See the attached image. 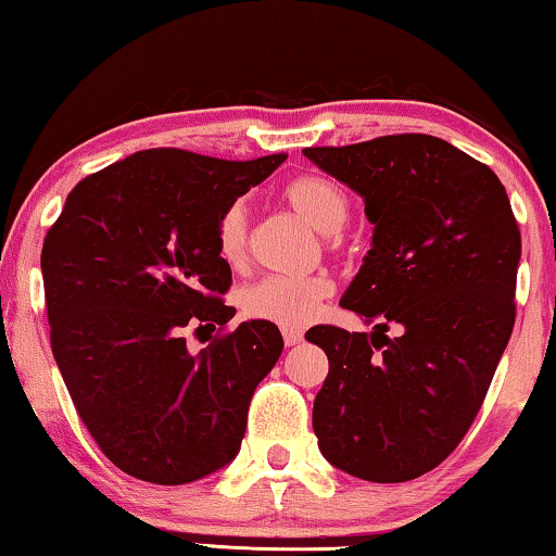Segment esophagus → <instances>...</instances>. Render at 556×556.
Listing matches in <instances>:
<instances>
[{
  "label": "esophagus",
  "instance_id": "obj_1",
  "mask_svg": "<svg viewBox=\"0 0 556 556\" xmlns=\"http://www.w3.org/2000/svg\"><path fill=\"white\" fill-rule=\"evenodd\" d=\"M281 338H285L287 348H294V345H300V342H302L304 332L300 330V327H285V330H281Z\"/></svg>",
  "mask_w": 556,
  "mask_h": 556
}]
</instances>
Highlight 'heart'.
Returning <instances> with one entry per match:
<instances>
[{
  "mask_svg": "<svg viewBox=\"0 0 556 556\" xmlns=\"http://www.w3.org/2000/svg\"><path fill=\"white\" fill-rule=\"evenodd\" d=\"M281 199L312 229L325 233L330 252H342L350 244L345 224L350 218V193L327 176H296L281 189ZM216 252L229 267L247 262V211L241 203L224 208L216 224ZM327 275L264 277L241 292V309L247 317L264 319L281 327H302L317 315L319 304L332 294Z\"/></svg>",
  "mask_w": 556,
  "mask_h": 556,
  "instance_id": "b5f03b06",
  "label": "heart"
}]
</instances>
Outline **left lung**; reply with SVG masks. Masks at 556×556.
I'll return each instance as SVG.
<instances>
[{
    "instance_id": "8db88e82",
    "label": "left lung",
    "mask_w": 556,
    "mask_h": 556,
    "mask_svg": "<svg viewBox=\"0 0 556 556\" xmlns=\"http://www.w3.org/2000/svg\"><path fill=\"white\" fill-rule=\"evenodd\" d=\"M302 153L357 191L375 224L340 300L375 330L304 334L330 359L312 408L319 451L357 479H418L464 441L511 338L521 233L509 197L486 163L426 132Z\"/></svg>"
}]
</instances>
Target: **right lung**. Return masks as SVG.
<instances>
[{
    "label": "right lung",
    "mask_w": 556,
    "mask_h": 556,
    "mask_svg": "<svg viewBox=\"0 0 556 556\" xmlns=\"http://www.w3.org/2000/svg\"><path fill=\"white\" fill-rule=\"evenodd\" d=\"M285 153L224 161L151 148L83 178L42 244L52 355L100 451L140 481L178 486L239 453L247 410L285 348L275 323L222 332L231 267L226 206ZM219 327L199 356L182 332Z\"/></svg>",
    "instance_id": "right-lung-1"
}]
</instances>
